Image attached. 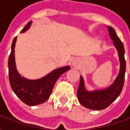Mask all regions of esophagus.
Masks as SVG:
<instances>
[{"mask_svg": "<svg viewBox=\"0 0 130 130\" xmlns=\"http://www.w3.org/2000/svg\"><path fill=\"white\" fill-rule=\"evenodd\" d=\"M71 64L72 66H74V67H76L78 64H79V61H78V60L76 59V58H74V59L72 60V61H71Z\"/></svg>", "mask_w": 130, "mask_h": 130, "instance_id": "esophagus-1", "label": "esophagus"}]
</instances>
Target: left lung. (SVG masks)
<instances>
[{
	"mask_svg": "<svg viewBox=\"0 0 130 130\" xmlns=\"http://www.w3.org/2000/svg\"><path fill=\"white\" fill-rule=\"evenodd\" d=\"M110 38L113 42L116 48L120 62V70L113 83L109 87L100 90H88L86 88L83 76H80V84L77 91V98L80 104L88 109L93 110H102L106 109L120 95L123 90L126 62L125 60V48L123 42L118 37L115 30L111 26H107Z\"/></svg>",
	"mask_w": 130,
	"mask_h": 130,
	"instance_id": "8db88e82",
	"label": "left lung"
}]
</instances>
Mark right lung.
I'll return each instance as SVG.
<instances>
[{"label": "right lung", "instance_id": "obj_1", "mask_svg": "<svg viewBox=\"0 0 130 130\" xmlns=\"http://www.w3.org/2000/svg\"><path fill=\"white\" fill-rule=\"evenodd\" d=\"M32 21H29L21 30V33L29 29ZM17 37H14L12 44L11 53L8 59L9 81L13 92L24 103L28 106H35L44 103L48 100L56 82L65 72L70 69L69 65L55 69L46 76L38 79H28L21 76L17 70L14 48Z\"/></svg>", "mask_w": 130, "mask_h": 130}]
</instances>
